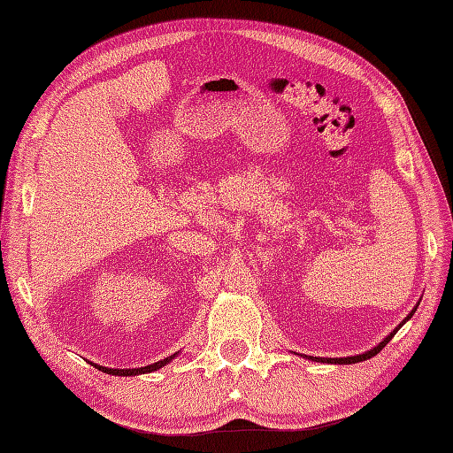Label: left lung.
Wrapping results in <instances>:
<instances>
[{"label":"left lung","mask_w":453,"mask_h":453,"mask_svg":"<svg viewBox=\"0 0 453 453\" xmlns=\"http://www.w3.org/2000/svg\"><path fill=\"white\" fill-rule=\"evenodd\" d=\"M415 310H417V306L411 310V314H410L408 318H405V319L400 323V326L388 334V337H387L385 341H382L379 346H375V348H373V350H369V352H365V354H359V356H350V357H311V356H310V359H316V362H326V364H357V362H364V359L373 357V356H377V354L382 350V348H385V346L388 344V341L394 337V334H396V331L403 326V323L408 321V319L415 314Z\"/></svg>","instance_id":"obj_1"}]
</instances>
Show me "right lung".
<instances>
[{"label": "right lung", "instance_id": "right-lung-1", "mask_svg": "<svg viewBox=\"0 0 453 453\" xmlns=\"http://www.w3.org/2000/svg\"><path fill=\"white\" fill-rule=\"evenodd\" d=\"M176 357V354H172L165 359H160V362L157 364H150V365H145V367H137V369H109V367H103V365H96L99 371H103V373H109V375H120V377H130V375H139V373H150V371H157L160 367H165L168 362H172V359Z\"/></svg>", "mask_w": 453, "mask_h": 453}]
</instances>
